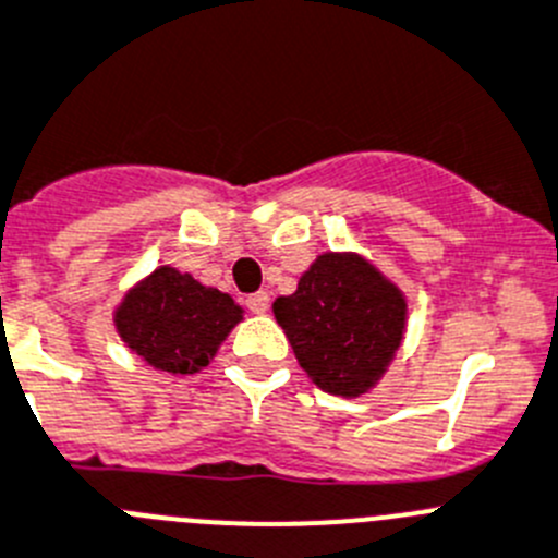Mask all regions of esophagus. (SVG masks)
Returning <instances> with one entry per match:
<instances>
[{"label": "esophagus", "instance_id": "obj_1", "mask_svg": "<svg viewBox=\"0 0 558 558\" xmlns=\"http://www.w3.org/2000/svg\"><path fill=\"white\" fill-rule=\"evenodd\" d=\"M247 308L253 311V314H267V311H269V294H267V291H255V294H250Z\"/></svg>", "mask_w": 558, "mask_h": 558}]
</instances>
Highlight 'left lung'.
I'll return each mask as SVG.
<instances>
[{
    "instance_id": "obj_1",
    "label": "left lung",
    "mask_w": 558,
    "mask_h": 558,
    "mask_svg": "<svg viewBox=\"0 0 558 558\" xmlns=\"http://www.w3.org/2000/svg\"><path fill=\"white\" fill-rule=\"evenodd\" d=\"M272 311L305 375L323 391L359 398L398 353L409 305L366 258L323 253Z\"/></svg>"
}]
</instances>
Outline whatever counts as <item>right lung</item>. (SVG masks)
Wrapping results in <instances>:
<instances>
[{"mask_svg": "<svg viewBox=\"0 0 558 558\" xmlns=\"http://www.w3.org/2000/svg\"><path fill=\"white\" fill-rule=\"evenodd\" d=\"M242 316V305L225 291L174 267H158L124 294L113 311V325L124 344L149 366L194 375L208 366Z\"/></svg>", "mask_w": 558, "mask_h": 558, "instance_id": "right-lung-1", "label": "right lung"}]
</instances>
